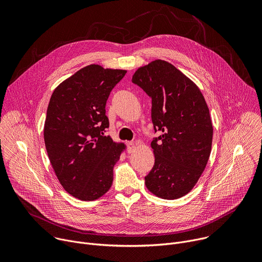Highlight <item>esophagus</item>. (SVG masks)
Instances as JSON below:
<instances>
[{
  "label": "esophagus",
  "instance_id": "obj_1",
  "mask_svg": "<svg viewBox=\"0 0 262 262\" xmlns=\"http://www.w3.org/2000/svg\"><path fill=\"white\" fill-rule=\"evenodd\" d=\"M135 150H136V143L129 142L128 143V152L133 154V152H135Z\"/></svg>",
  "mask_w": 262,
  "mask_h": 262
}]
</instances>
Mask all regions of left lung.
<instances>
[{
    "label": "left lung",
    "instance_id": "left-lung-1",
    "mask_svg": "<svg viewBox=\"0 0 262 262\" xmlns=\"http://www.w3.org/2000/svg\"><path fill=\"white\" fill-rule=\"evenodd\" d=\"M132 81L151 97L155 130L162 133L150 144L155 166L145 177L146 188L162 199L181 198L198 182L211 151L205 98L190 78L160 59L139 67Z\"/></svg>",
    "mask_w": 262,
    "mask_h": 262
}]
</instances>
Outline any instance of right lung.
I'll list each match as a JSON object with an SVG mask.
<instances>
[{"instance_id": "1", "label": "right lung", "mask_w": 262, "mask_h": 262, "mask_svg": "<svg viewBox=\"0 0 262 262\" xmlns=\"http://www.w3.org/2000/svg\"><path fill=\"white\" fill-rule=\"evenodd\" d=\"M125 73L90 64L52 94L43 128L46 148L59 182L74 198L96 200L113 183L114 166L126 145L103 136L108 127L105 103Z\"/></svg>"}]
</instances>
